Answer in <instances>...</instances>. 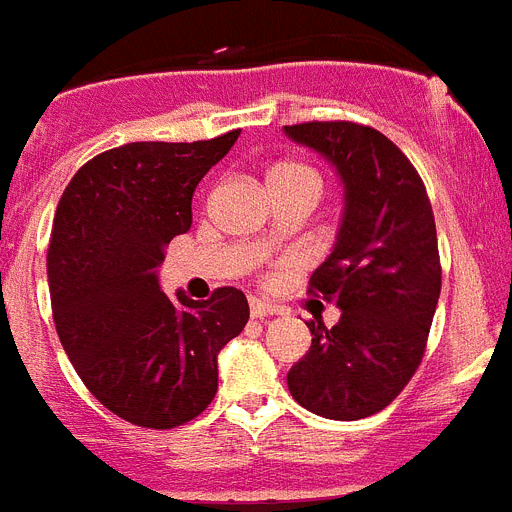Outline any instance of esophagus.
Segmentation results:
<instances>
[{
    "instance_id": "1",
    "label": "esophagus",
    "mask_w": 512,
    "mask_h": 512,
    "mask_svg": "<svg viewBox=\"0 0 512 512\" xmlns=\"http://www.w3.org/2000/svg\"><path fill=\"white\" fill-rule=\"evenodd\" d=\"M248 308H251L253 318H266V316H277L279 305H272L264 298H251L248 300Z\"/></svg>"
}]
</instances>
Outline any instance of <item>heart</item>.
Returning a JSON list of instances; mask_svg holds the SVG:
<instances>
[{
	"instance_id": "b5f03b06",
	"label": "heart",
	"mask_w": 512,
	"mask_h": 512,
	"mask_svg": "<svg viewBox=\"0 0 512 512\" xmlns=\"http://www.w3.org/2000/svg\"><path fill=\"white\" fill-rule=\"evenodd\" d=\"M269 186H272V191L313 189L316 194H321V176H318V170L310 168V165L287 160V163H277L272 170H269ZM261 243H264V246H272L274 233H266Z\"/></svg>"
}]
</instances>
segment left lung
<instances>
[{"label":"left lung","instance_id":"left-lung-1","mask_svg":"<svg viewBox=\"0 0 512 512\" xmlns=\"http://www.w3.org/2000/svg\"><path fill=\"white\" fill-rule=\"evenodd\" d=\"M285 134L326 157L344 183L334 251L308 290L342 318L331 329L308 321L310 349L287 388L308 412L352 422L386 409L425 357L443 274L435 217L409 157L373 126L308 121Z\"/></svg>","mask_w":512,"mask_h":512}]
</instances>
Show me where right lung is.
Returning a JSON list of instances; mask_svg holds the SVG:
<instances>
[{"label": "right lung", "mask_w": 512, "mask_h": 512, "mask_svg": "<svg viewBox=\"0 0 512 512\" xmlns=\"http://www.w3.org/2000/svg\"><path fill=\"white\" fill-rule=\"evenodd\" d=\"M240 129L207 142H131L82 165L59 199L48 243L56 334L100 404L150 430L186 425L217 393V355L248 323V300L168 298L157 269L191 227L196 183Z\"/></svg>", "instance_id": "right-lung-1"}]
</instances>
